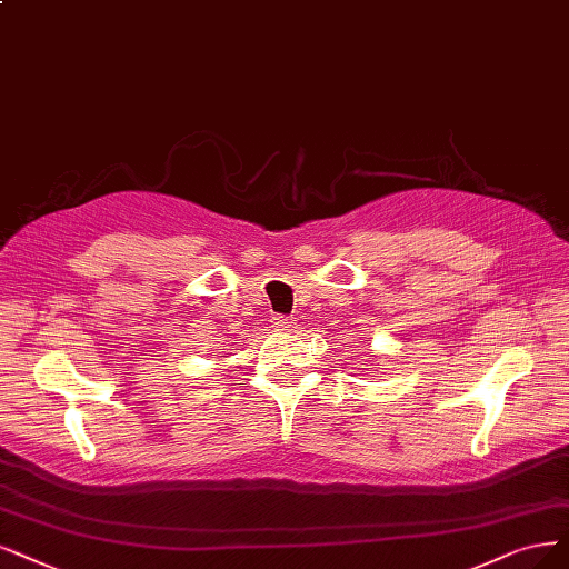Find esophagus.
<instances>
[{
  "label": "esophagus",
  "instance_id": "obj_1",
  "mask_svg": "<svg viewBox=\"0 0 569 569\" xmlns=\"http://www.w3.org/2000/svg\"><path fill=\"white\" fill-rule=\"evenodd\" d=\"M290 319L288 317H273L271 319V326H273V330H288L290 328Z\"/></svg>",
  "mask_w": 569,
  "mask_h": 569
}]
</instances>
